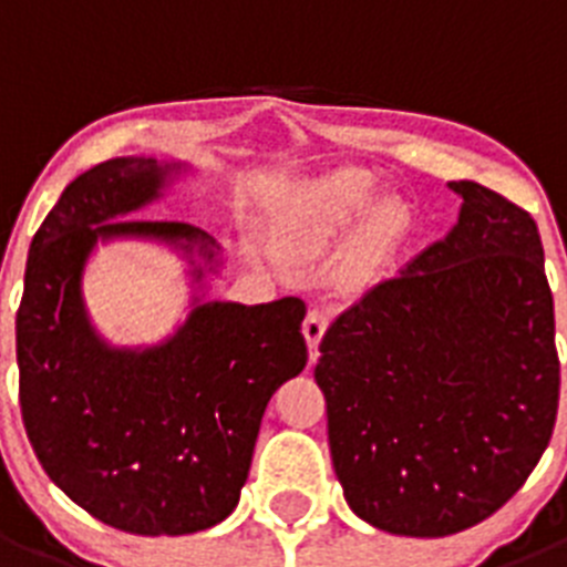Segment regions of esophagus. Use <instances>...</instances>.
Wrapping results in <instances>:
<instances>
[{
  "label": "esophagus",
  "instance_id": "obj_1",
  "mask_svg": "<svg viewBox=\"0 0 567 567\" xmlns=\"http://www.w3.org/2000/svg\"><path fill=\"white\" fill-rule=\"evenodd\" d=\"M327 323H329V315L323 312V309H309V315L303 318V338H307V346H309V358H318V343L320 338H323V332H327Z\"/></svg>",
  "mask_w": 567,
  "mask_h": 567
}]
</instances>
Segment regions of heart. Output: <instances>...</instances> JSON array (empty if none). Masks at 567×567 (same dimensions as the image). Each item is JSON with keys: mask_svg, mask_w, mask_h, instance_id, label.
<instances>
[{"mask_svg": "<svg viewBox=\"0 0 567 567\" xmlns=\"http://www.w3.org/2000/svg\"><path fill=\"white\" fill-rule=\"evenodd\" d=\"M372 189V178L363 173H346L334 178L309 204L307 213L300 215L298 227L292 233L295 244L307 252H320V249L343 240L363 218L354 260H358V267H372V264L383 260L403 238L409 209L400 198H380L369 207Z\"/></svg>", "mask_w": 567, "mask_h": 567, "instance_id": "obj_1", "label": "heart"}]
</instances>
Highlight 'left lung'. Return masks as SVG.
I'll return each mask as SVG.
<instances>
[{
  "mask_svg": "<svg viewBox=\"0 0 567 567\" xmlns=\"http://www.w3.org/2000/svg\"><path fill=\"white\" fill-rule=\"evenodd\" d=\"M460 218L320 340L329 452L360 519L449 537L503 508L554 434L559 358L537 224L477 182Z\"/></svg>",
  "mask_w": 567,
  "mask_h": 567,
  "instance_id": "1",
  "label": "left lung"
}]
</instances>
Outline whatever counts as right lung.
Wrapping results in <instances>:
<instances>
[{
  "label": "right lung",
  "mask_w": 567,
  "mask_h": 567,
  "mask_svg": "<svg viewBox=\"0 0 567 567\" xmlns=\"http://www.w3.org/2000/svg\"><path fill=\"white\" fill-rule=\"evenodd\" d=\"M175 173L182 164L110 158L70 182L33 235L17 312L19 403L39 463L87 514L142 537L195 534L233 514L269 398L307 365L300 298H195L178 332L147 349L93 329L82 275L99 240L173 244L195 284L218 267L202 229L124 218Z\"/></svg>",
  "instance_id": "add662e5"
}]
</instances>
